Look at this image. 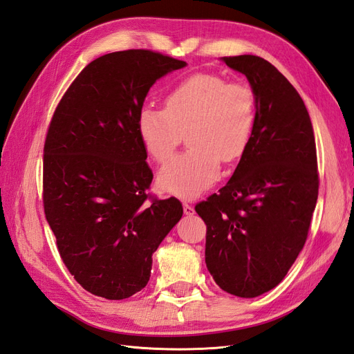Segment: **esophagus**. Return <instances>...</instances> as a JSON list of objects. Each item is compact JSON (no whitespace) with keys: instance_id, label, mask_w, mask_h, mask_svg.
I'll return each instance as SVG.
<instances>
[{"instance_id":"esophagus-1","label":"esophagus","mask_w":354,"mask_h":354,"mask_svg":"<svg viewBox=\"0 0 354 354\" xmlns=\"http://www.w3.org/2000/svg\"><path fill=\"white\" fill-rule=\"evenodd\" d=\"M183 211H185V214H186V216H192V214H194L195 212V209H194V207H192V205H189V203H183Z\"/></svg>"}]
</instances>
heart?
Segmentation results:
<instances>
[{
  "label": "heart",
  "mask_w": 354,
  "mask_h": 354,
  "mask_svg": "<svg viewBox=\"0 0 354 354\" xmlns=\"http://www.w3.org/2000/svg\"><path fill=\"white\" fill-rule=\"evenodd\" d=\"M255 124V94L250 85L220 75L196 73L165 95V108L138 111V137L156 164H165L186 134L187 151L159 174L168 194L192 199L214 185L220 160L230 164L250 145Z\"/></svg>",
  "instance_id": "b5f03b06"
}]
</instances>
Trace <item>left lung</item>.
<instances>
[{
    "instance_id": "obj_1",
    "label": "left lung",
    "mask_w": 354,
    "mask_h": 354,
    "mask_svg": "<svg viewBox=\"0 0 354 354\" xmlns=\"http://www.w3.org/2000/svg\"><path fill=\"white\" fill-rule=\"evenodd\" d=\"M223 62L248 78L255 124L229 183L195 209L214 281L252 298L281 283L306 243L319 192L316 143L303 99L272 63L251 55Z\"/></svg>"
}]
</instances>
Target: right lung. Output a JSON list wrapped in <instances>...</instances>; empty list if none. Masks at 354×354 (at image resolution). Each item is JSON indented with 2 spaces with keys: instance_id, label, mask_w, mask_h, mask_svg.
Here are the masks:
<instances>
[{
  "instance_id": "1",
  "label": "right lung",
  "mask_w": 354,
  "mask_h": 354,
  "mask_svg": "<svg viewBox=\"0 0 354 354\" xmlns=\"http://www.w3.org/2000/svg\"><path fill=\"white\" fill-rule=\"evenodd\" d=\"M186 62L152 50L115 51L85 66L53 113L42 203L62 261L85 291H142L152 254L183 216L177 198L147 194L152 169L137 133L152 85Z\"/></svg>"
}]
</instances>
